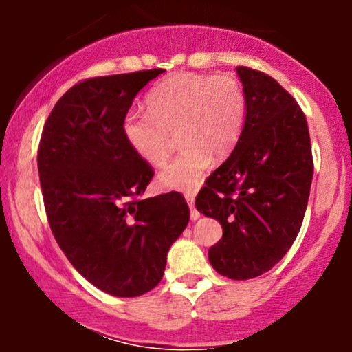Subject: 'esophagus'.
<instances>
[{
	"mask_svg": "<svg viewBox=\"0 0 352 352\" xmlns=\"http://www.w3.org/2000/svg\"><path fill=\"white\" fill-rule=\"evenodd\" d=\"M185 200H187V204H188V207H190V217H192V220H197V218L200 217V213L197 212L195 207H193L195 193H193V192H185Z\"/></svg>",
	"mask_w": 352,
	"mask_h": 352,
	"instance_id": "1",
	"label": "esophagus"
}]
</instances>
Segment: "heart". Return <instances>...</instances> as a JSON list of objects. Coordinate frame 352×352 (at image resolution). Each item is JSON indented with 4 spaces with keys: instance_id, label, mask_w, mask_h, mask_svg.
<instances>
[{
    "instance_id": "b5f03b06",
    "label": "heart",
    "mask_w": 352,
    "mask_h": 352,
    "mask_svg": "<svg viewBox=\"0 0 352 352\" xmlns=\"http://www.w3.org/2000/svg\"><path fill=\"white\" fill-rule=\"evenodd\" d=\"M148 112L124 119V137L147 164L162 165L173 147L172 134L185 145L159 173L162 187L192 190L212 162L223 159L240 140L246 117V96L235 74L208 76L173 72L147 94Z\"/></svg>"
}]
</instances>
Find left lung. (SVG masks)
<instances>
[{
    "instance_id": "8db88e82",
    "label": "left lung",
    "mask_w": 352,
    "mask_h": 352,
    "mask_svg": "<svg viewBox=\"0 0 352 352\" xmlns=\"http://www.w3.org/2000/svg\"><path fill=\"white\" fill-rule=\"evenodd\" d=\"M236 72L246 96L243 131L195 207L223 228L208 250L210 265L232 280H250L270 272L296 240L314 165L308 122L293 96L265 72Z\"/></svg>"
}]
</instances>
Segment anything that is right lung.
<instances>
[{
	"label": "right lung",
	"mask_w": 352,
	"mask_h": 352,
	"mask_svg": "<svg viewBox=\"0 0 352 352\" xmlns=\"http://www.w3.org/2000/svg\"><path fill=\"white\" fill-rule=\"evenodd\" d=\"M164 69L74 84L44 124L38 170L52 235L89 283L132 298L159 285L173 241L188 225L179 192L142 199L153 170L124 137L137 92Z\"/></svg>",
	"instance_id": "obj_1"
}]
</instances>
